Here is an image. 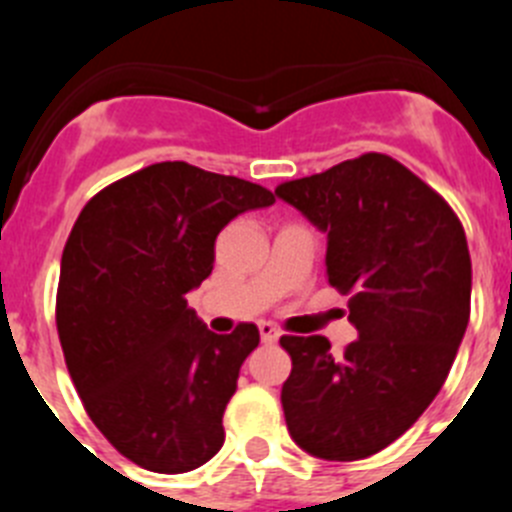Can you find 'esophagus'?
<instances>
[{"mask_svg": "<svg viewBox=\"0 0 512 512\" xmlns=\"http://www.w3.org/2000/svg\"><path fill=\"white\" fill-rule=\"evenodd\" d=\"M259 333H261V341H264V343H277L279 341V330L274 328L271 323H259Z\"/></svg>", "mask_w": 512, "mask_h": 512, "instance_id": "1", "label": "esophagus"}]
</instances>
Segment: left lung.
<instances>
[{
	"mask_svg": "<svg viewBox=\"0 0 512 512\" xmlns=\"http://www.w3.org/2000/svg\"><path fill=\"white\" fill-rule=\"evenodd\" d=\"M274 194L328 235V282L348 295L359 330L343 354L325 336H282L287 431L318 459H366L408 431L449 377L472 300L467 235L443 197L384 153Z\"/></svg>",
	"mask_w": 512,
	"mask_h": 512,
	"instance_id": "1",
	"label": "left lung"
}]
</instances>
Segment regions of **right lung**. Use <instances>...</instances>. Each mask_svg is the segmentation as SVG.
<instances>
[{
    "instance_id": "right-lung-1",
    "label": "right lung",
    "mask_w": 512,
    "mask_h": 512,
    "mask_svg": "<svg viewBox=\"0 0 512 512\" xmlns=\"http://www.w3.org/2000/svg\"><path fill=\"white\" fill-rule=\"evenodd\" d=\"M274 205L238 176L164 161L92 197L61 256L56 325L66 366L102 436L148 472L202 467L259 328L217 336L187 307L212 271L215 238Z\"/></svg>"
}]
</instances>
